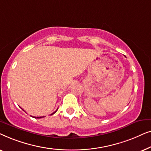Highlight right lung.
Masks as SVG:
<instances>
[{
	"label": "right lung",
	"mask_w": 151,
	"mask_h": 151,
	"mask_svg": "<svg viewBox=\"0 0 151 151\" xmlns=\"http://www.w3.org/2000/svg\"><path fill=\"white\" fill-rule=\"evenodd\" d=\"M22 110H23V109H22ZM23 111H24V110H23ZM56 111H57V110L55 111V112H53V113H52V114H51V115H53V114H54V113H55V112H56ZM34 117V118H42V117H44V116H42V117Z\"/></svg>",
	"instance_id": "obj_1"
}]
</instances>
